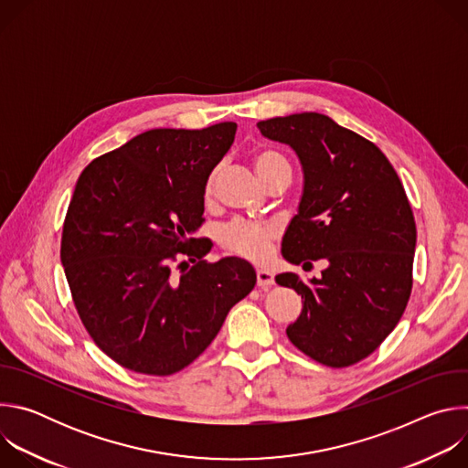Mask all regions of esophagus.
I'll use <instances>...</instances> for the list:
<instances>
[{
  "mask_svg": "<svg viewBox=\"0 0 468 468\" xmlns=\"http://www.w3.org/2000/svg\"><path fill=\"white\" fill-rule=\"evenodd\" d=\"M274 285V276L269 271H257V287L271 289Z\"/></svg>",
  "mask_w": 468,
  "mask_h": 468,
  "instance_id": "34e87169",
  "label": "esophagus"
}]
</instances>
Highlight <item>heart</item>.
Listing matches in <instances>:
<instances>
[{
	"mask_svg": "<svg viewBox=\"0 0 468 468\" xmlns=\"http://www.w3.org/2000/svg\"><path fill=\"white\" fill-rule=\"evenodd\" d=\"M251 165L264 185L272 186L278 181H289L292 168L289 159L271 148L255 150L251 155ZM220 168H213L204 183V199L206 204H213L217 196ZM278 239V228L274 224H257L248 220H235L226 224L218 233L220 246L233 255H239L248 261L261 262L269 259L272 253L274 240Z\"/></svg>",
	"mask_w": 468,
	"mask_h": 468,
	"instance_id": "obj_1",
	"label": "heart"
}]
</instances>
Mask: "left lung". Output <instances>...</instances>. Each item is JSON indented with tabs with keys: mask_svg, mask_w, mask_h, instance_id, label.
Segmentation results:
<instances>
[{
	"mask_svg": "<svg viewBox=\"0 0 468 468\" xmlns=\"http://www.w3.org/2000/svg\"><path fill=\"white\" fill-rule=\"evenodd\" d=\"M266 139L289 144L305 176L298 215L283 237V257L311 266L276 283L302 294L287 337L331 368L368 357L402 318L413 289L417 226L408 194L383 152L325 114L300 112L257 122Z\"/></svg>",
	"mask_w": 468,
	"mask_h": 468,
	"instance_id": "8db88e82",
	"label": "left lung"
}]
</instances>
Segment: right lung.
Returning <instances> with one entry per match:
<instances>
[{
  "label": "right lung",
  "instance_id": "add662e5",
  "mask_svg": "<svg viewBox=\"0 0 468 468\" xmlns=\"http://www.w3.org/2000/svg\"><path fill=\"white\" fill-rule=\"evenodd\" d=\"M235 131V122L150 129L96 157L78 179L60 261L89 335L127 370H183L255 287L246 261L209 262L211 240L194 237L206 222V177Z\"/></svg>",
  "mask_w": 468,
  "mask_h": 468
}]
</instances>
